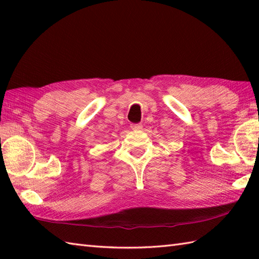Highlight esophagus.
<instances>
[{"label": "esophagus", "instance_id": "esophagus-1", "mask_svg": "<svg viewBox=\"0 0 259 259\" xmlns=\"http://www.w3.org/2000/svg\"><path fill=\"white\" fill-rule=\"evenodd\" d=\"M133 130H141L142 129V124L141 123H133L130 125Z\"/></svg>", "mask_w": 259, "mask_h": 259}]
</instances>
